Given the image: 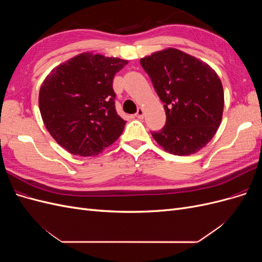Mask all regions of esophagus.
<instances>
[{"instance_id":"1","label":"esophagus","mask_w":262,"mask_h":262,"mask_svg":"<svg viewBox=\"0 0 262 262\" xmlns=\"http://www.w3.org/2000/svg\"><path fill=\"white\" fill-rule=\"evenodd\" d=\"M136 117L138 119H143V117H144V110H143V108H139L138 109V112L136 114Z\"/></svg>"}]
</instances>
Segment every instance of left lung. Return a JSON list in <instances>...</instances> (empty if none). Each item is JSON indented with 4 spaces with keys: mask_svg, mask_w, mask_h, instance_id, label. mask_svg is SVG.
<instances>
[{
    "mask_svg": "<svg viewBox=\"0 0 262 262\" xmlns=\"http://www.w3.org/2000/svg\"><path fill=\"white\" fill-rule=\"evenodd\" d=\"M164 102L166 124L152 132L166 152L196 153L215 136L224 109L223 85L207 63L184 51L167 48L140 60Z\"/></svg>",
    "mask_w": 262,
    "mask_h": 262,
    "instance_id": "left-lung-1",
    "label": "left lung"
}]
</instances>
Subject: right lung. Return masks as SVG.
Instances as JSON below:
<instances>
[{"label": "right lung", "mask_w": 262, "mask_h": 262, "mask_svg": "<svg viewBox=\"0 0 262 262\" xmlns=\"http://www.w3.org/2000/svg\"><path fill=\"white\" fill-rule=\"evenodd\" d=\"M128 61L83 52L55 67L39 91V109L55 142L69 153L95 156L121 136L114 76Z\"/></svg>", "instance_id": "add662e5"}]
</instances>
